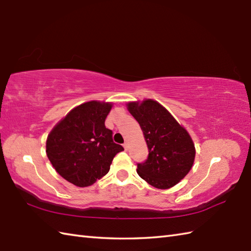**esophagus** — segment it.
Returning <instances> with one entry per match:
<instances>
[{
    "label": "esophagus",
    "instance_id": "obj_1",
    "mask_svg": "<svg viewBox=\"0 0 251 251\" xmlns=\"http://www.w3.org/2000/svg\"><path fill=\"white\" fill-rule=\"evenodd\" d=\"M123 147H124V149H125V150L127 151V149H128V145H127V143H126V142L124 143V145H123Z\"/></svg>",
    "mask_w": 251,
    "mask_h": 251
}]
</instances>
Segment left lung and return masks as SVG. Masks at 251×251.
I'll list each match as a JSON object with an SVG mask.
<instances>
[{"instance_id": "left-lung-1", "label": "left lung", "mask_w": 251, "mask_h": 251, "mask_svg": "<svg viewBox=\"0 0 251 251\" xmlns=\"http://www.w3.org/2000/svg\"><path fill=\"white\" fill-rule=\"evenodd\" d=\"M128 111L139 123L149 154L137 164V173L157 189H169L192 168L195 148L190 135L163 105L151 99L129 102Z\"/></svg>"}]
</instances>
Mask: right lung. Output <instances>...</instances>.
<instances>
[{"mask_svg":"<svg viewBox=\"0 0 251 251\" xmlns=\"http://www.w3.org/2000/svg\"><path fill=\"white\" fill-rule=\"evenodd\" d=\"M111 103L89 101L74 108L50 131L46 154L62 178L88 186L103 177L117 153L124 150L104 125Z\"/></svg>","mask_w":251,"mask_h":251,"instance_id":"add662e5","label":"right lung"}]
</instances>
